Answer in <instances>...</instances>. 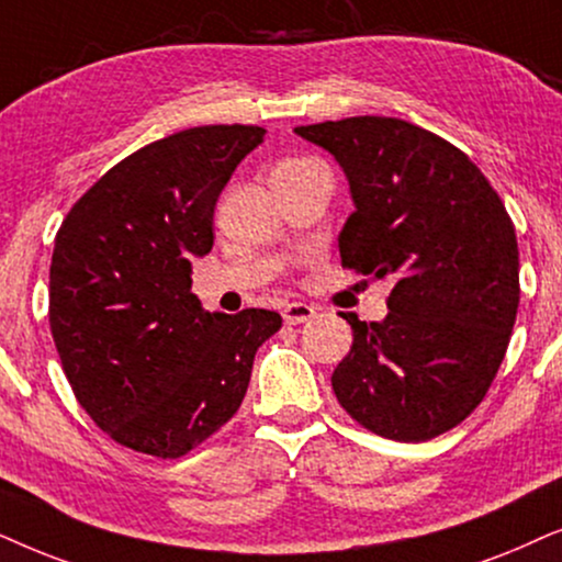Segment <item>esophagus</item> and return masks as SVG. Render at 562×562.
I'll return each instance as SVG.
<instances>
[{
  "label": "esophagus",
  "instance_id": "34e87169",
  "mask_svg": "<svg viewBox=\"0 0 562 562\" xmlns=\"http://www.w3.org/2000/svg\"><path fill=\"white\" fill-rule=\"evenodd\" d=\"M316 316V308L308 303H288L285 308H282V318H285V324L295 326V324H305V321H311Z\"/></svg>",
  "mask_w": 562,
  "mask_h": 562
}]
</instances>
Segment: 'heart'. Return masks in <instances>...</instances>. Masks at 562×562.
Here are the masks:
<instances>
[{
  "label": "heart",
  "instance_id": "b5f03b06",
  "mask_svg": "<svg viewBox=\"0 0 562 562\" xmlns=\"http://www.w3.org/2000/svg\"><path fill=\"white\" fill-rule=\"evenodd\" d=\"M285 164H301V161H285ZM285 164H280V167H285Z\"/></svg>",
  "mask_w": 562,
  "mask_h": 562
}]
</instances>
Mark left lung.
<instances>
[{
  "mask_svg": "<svg viewBox=\"0 0 562 562\" xmlns=\"http://www.w3.org/2000/svg\"><path fill=\"white\" fill-rule=\"evenodd\" d=\"M349 182L341 265L393 280L383 321L351 326L336 398L364 429L426 442L473 414L496 378L519 308L514 223L481 169L398 117L301 125Z\"/></svg>",
  "mask_w": 562,
  "mask_h": 562,
  "instance_id": "8db88e82",
  "label": "left lung"
}]
</instances>
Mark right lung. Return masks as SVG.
I'll return each instance as SVG.
<instances>
[{"instance_id":"1","label":"right lung","mask_w":562,"mask_h":562,"mask_svg":"<svg viewBox=\"0 0 562 562\" xmlns=\"http://www.w3.org/2000/svg\"><path fill=\"white\" fill-rule=\"evenodd\" d=\"M257 125L179 131L112 167L71 207L50 259V334L71 391L115 442L179 458L241 406L280 313L205 311L192 259Z\"/></svg>"}]
</instances>
